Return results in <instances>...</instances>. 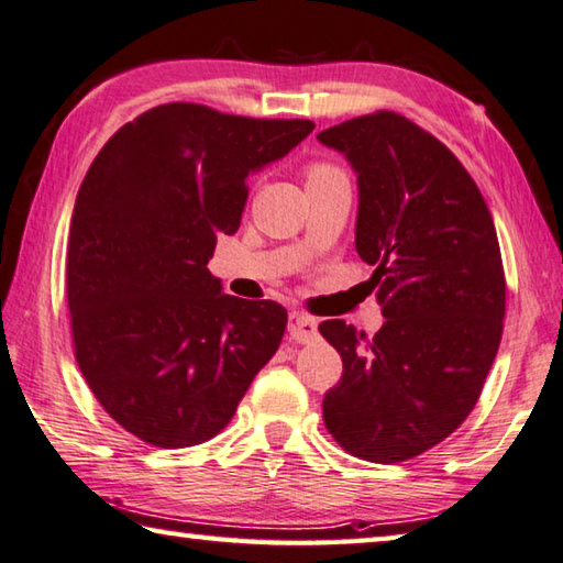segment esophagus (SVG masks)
<instances>
[{
  "instance_id": "obj_1",
  "label": "esophagus",
  "mask_w": 563,
  "mask_h": 563,
  "mask_svg": "<svg viewBox=\"0 0 563 563\" xmlns=\"http://www.w3.org/2000/svg\"><path fill=\"white\" fill-rule=\"evenodd\" d=\"M288 332H290V340L300 342V344H308L317 336V320L310 314H302V312H290V320H288Z\"/></svg>"
}]
</instances>
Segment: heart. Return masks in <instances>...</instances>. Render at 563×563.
I'll return each mask as SVG.
<instances>
[{"instance_id":"b5f03b06","label":"heart","mask_w":563,"mask_h":563,"mask_svg":"<svg viewBox=\"0 0 563 563\" xmlns=\"http://www.w3.org/2000/svg\"><path fill=\"white\" fill-rule=\"evenodd\" d=\"M330 172H336V169H332V167H327V165H317V167H312V169H310V177H320V175H330Z\"/></svg>"}]
</instances>
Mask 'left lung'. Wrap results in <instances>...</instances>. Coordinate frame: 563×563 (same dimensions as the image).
<instances>
[{"label": "left lung", "mask_w": 563, "mask_h": 563, "mask_svg": "<svg viewBox=\"0 0 563 563\" xmlns=\"http://www.w3.org/2000/svg\"><path fill=\"white\" fill-rule=\"evenodd\" d=\"M317 140L356 175L354 246L376 268L386 317L372 340L344 320L320 324L344 366L324 394V426L354 457L401 463L451 435L483 391L505 320L497 231L453 152L398 112Z\"/></svg>", "instance_id": "1"}]
</instances>
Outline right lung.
I'll return each instance as SVG.
<instances>
[{
	"label": "right lung",
	"instance_id": "1",
	"mask_svg": "<svg viewBox=\"0 0 563 563\" xmlns=\"http://www.w3.org/2000/svg\"><path fill=\"white\" fill-rule=\"evenodd\" d=\"M312 130L167 103L122 125L90 165L66 263L76 362L140 441L189 448L221 433L278 352L283 305L227 295L207 263L241 227L249 177Z\"/></svg>",
	"mask_w": 563,
	"mask_h": 563
}]
</instances>
